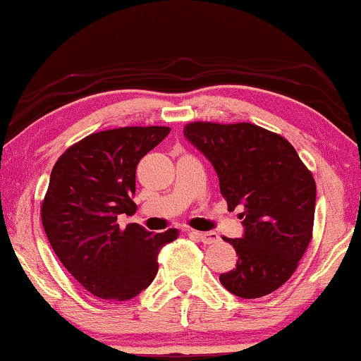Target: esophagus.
Masks as SVG:
<instances>
[{"instance_id":"1","label":"esophagus","mask_w":361,"mask_h":361,"mask_svg":"<svg viewBox=\"0 0 361 361\" xmlns=\"http://www.w3.org/2000/svg\"><path fill=\"white\" fill-rule=\"evenodd\" d=\"M192 235L197 237L203 244H216L220 240V235L216 232H195L192 230Z\"/></svg>"}]
</instances>
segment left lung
<instances>
[{
  "mask_svg": "<svg viewBox=\"0 0 361 361\" xmlns=\"http://www.w3.org/2000/svg\"><path fill=\"white\" fill-rule=\"evenodd\" d=\"M185 137L207 156L228 208L244 205V237L227 238L238 260L220 274L244 299L267 296L296 271L314 224L316 183L289 141L250 123H190Z\"/></svg>",
  "mask_w": 361,
  "mask_h": 361,
  "instance_id": "obj_1",
  "label": "left lung"
}]
</instances>
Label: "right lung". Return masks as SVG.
<instances>
[{"label":"right lung","mask_w":361,"mask_h":361,"mask_svg":"<svg viewBox=\"0 0 361 361\" xmlns=\"http://www.w3.org/2000/svg\"><path fill=\"white\" fill-rule=\"evenodd\" d=\"M169 134L164 126L94 133L60 156L42 203V224L51 249L94 296L136 298L158 272V252L176 228L147 232L137 224L121 228L117 216L133 215L136 166Z\"/></svg>","instance_id":"obj_1"}]
</instances>
